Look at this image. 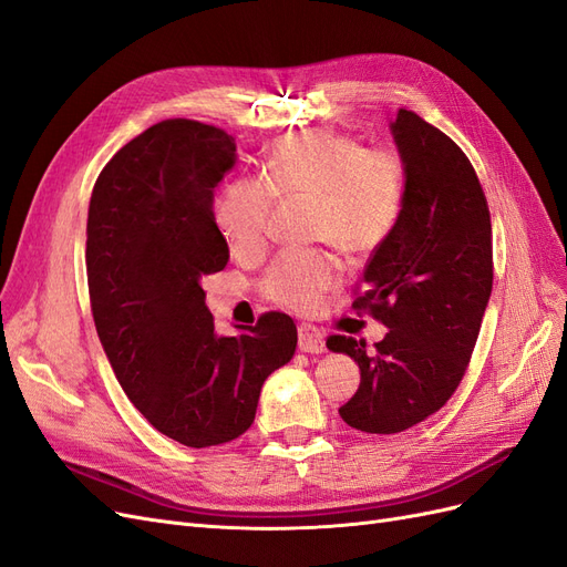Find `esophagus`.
Segmentation results:
<instances>
[{
    "label": "esophagus",
    "mask_w": 567,
    "mask_h": 567,
    "mask_svg": "<svg viewBox=\"0 0 567 567\" xmlns=\"http://www.w3.org/2000/svg\"><path fill=\"white\" fill-rule=\"evenodd\" d=\"M298 348L302 352H310V354H319L323 352V333L319 329H315L312 323H302L298 329Z\"/></svg>",
    "instance_id": "34e87169"
}]
</instances>
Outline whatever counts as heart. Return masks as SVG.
I'll return each instance as SVG.
<instances>
[{
  "mask_svg": "<svg viewBox=\"0 0 567 567\" xmlns=\"http://www.w3.org/2000/svg\"><path fill=\"white\" fill-rule=\"evenodd\" d=\"M404 196L406 175L398 153L364 148L348 134L312 130L274 142L260 179H234L215 203V225L236 255H260L277 198H307L315 241L364 257L398 227ZM338 279L340 265L329 250H284L260 286L271 302L307 312Z\"/></svg>",
  "mask_w": 567,
  "mask_h": 567,
  "instance_id": "b5f03b06",
  "label": "heart"
}]
</instances>
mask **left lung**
<instances>
[{"instance_id": "1", "label": "left lung", "mask_w": 567, "mask_h": 567, "mask_svg": "<svg viewBox=\"0 0 567 567\" xmlns=\"http://www.w3.org/2000/svg\"><path fill=\"white\" fill-rule=\"evenodd\" d=\"M392 134L406 175L404 210L352 302L390 331L373 350L348 336L326 340L362 371L338 409L342 421L375 435L402 433L447 404L468 369L494 277L487 198L466 153L406 109Z\"/></svg>"}]
</instances>
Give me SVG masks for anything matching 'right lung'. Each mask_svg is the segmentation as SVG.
<instances>
[{
    "mask_svg": "<svg viewBox=\"0 0 567 567\" xmlns=\"http://www.w3.org/2000/svg\"><path fill=\"white\" fill-rule=\"evenodd\" d=\"M234 163L225 130L163 120L101 169L87 215L90 302L115 379L158 433L196 450L248 431L298 346L284 312L225 338L205 307L200 279L229 260L213 198Z\"/></svg>",
    "mask_w": 567,
    "mask_h": 567,
    "instance_id": "1",
    "label": "right lung"
}]
</instances>
